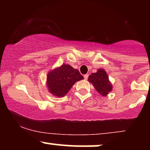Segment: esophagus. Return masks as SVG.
<instances>
[{"mask_svg":"<svg viewBox=\"0 0 150 150\" xmlns=\"http://www.w3.org/2000/svg\"><path fill=\"white\" fill-rule=\"evenodd\" d=\"M88 76H89V75H87V74H86V75H84V78H85V80H87V79H88Z\"/></svg>","mask_w":150,"mask_h":150,"instance_id":"obj_1","label":"esophagus"}]
</instances>
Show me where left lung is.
<instances>
[{
	"label": "left lung",
	"instance_id": "8db88e82",
	"mask_svg": "<svg viewBox=\"0 0 150 150\" xmlns=\"http://www.w3.org/2000/svg\"><path fill=\"white\" fill-rule=\"evenodd\" d=\"M88 81L94 86V89L103 97H106L113 89L108 75L103 68H99L96 73H93L88 77Z\"/></svg>",
	"mask_w": 150,
	"mask_h": 150
}]
</instances>
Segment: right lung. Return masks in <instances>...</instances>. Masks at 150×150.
<instances>
[{
  "mask_svg": "<svg viewBox=\"0 0 150 150\" xmlns=\"http://www.w3.org/2000/svg\"><path fill=\"white\" fill-rule=\"evenodd\" d=\"M83 79L78 70L64 63L48 73L46 86L53 97H63L68 94L75 82Z\"/></svg>",
  "mask_w": 150,
  "mask_h": 150,
  "instance_id": "right-lung-1",
  "label": "right lung"
}]
</instances>
